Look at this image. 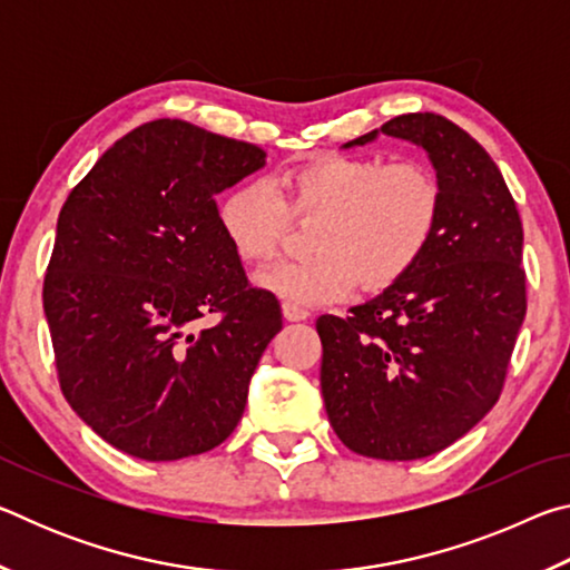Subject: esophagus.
<instances>
[{"mask_svg":"<svg viewBox=\"0 0 570 570\" xmlns=\"http://www.w3.org/2000/svg\"><path fill=\"white\" fill-rule=\"evenodd\" d=\"M282 312H284V320H286V322H304V320H308L306 308L296 306V304L284 302V304H282Z\"/></svg>","mask_w":570,"mask_h":570,"instance_id":"esophagus-1","label":"esophagus"}]
</instances>
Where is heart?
Returning a JSON list of instances; mask_svg holds the SVG:
<instances>
[{
    "instance_id": "b5f03b06",
    "label": "heart",
    "mask_w": 570,
    "mask_h": 570,
    "mask_svg": "<svg viewBox=\"0 0 570 570\" xmlns=\"http://www.w3.org/2000/svg\"><path fill=\"white\" fill-rule=\"evenodd\" d=\"M246 180L218 204V226L244 264L278 254L292 218L316 220L306 238L312 258L258 274V286L288 304L340 302L360 282L380 292L420 262L438 230L442 188L420 160L324 156L276 178Z\"/></svg>"
}]
</instances>
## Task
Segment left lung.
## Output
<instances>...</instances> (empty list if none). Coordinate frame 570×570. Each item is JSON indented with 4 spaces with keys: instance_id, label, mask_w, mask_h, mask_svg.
<instances>
[{
    "instance_id": "left-lung-1",
    "label": "left lung",
    "mask_w": 570,
    "mask_h": 570,
    "mask_svg": "<svg viewBox=\"0 0 570 570\" xmlns=\"http://www.w3.org/2000/svg\"><path fill=\"white\" fill-rule=\"evenodd\" d=\"M380 132L428 150L442 188L430 246L407 274L350 316L316 320L322 394L346 448L374 460L445 450L493 410L525 320L523 224L493 158L435 112Z\"/></svg>"
}]
</instances>
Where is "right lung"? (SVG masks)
Wrapping results in <instances>:
<instances>
[{
    "instance_id": "1",
    "label": "right lung",
    "mask_w": 570,
    "mask_h": 570,
    "mask_svg": "<svg viewBox=\"0 0 570 570\" xmlns=\"http://www.w3.org/2000/svg\"><path fill=\"white\" fill-rule=\"evenodd\" d=\"M264 163L250 142L153 120L65 200L42 288L57 380L82 422L132 458L220 445L282 332V306L248 284L216 206ZM206 313L216 327L197 326Z\"/></svg>"
}]
</instances>
